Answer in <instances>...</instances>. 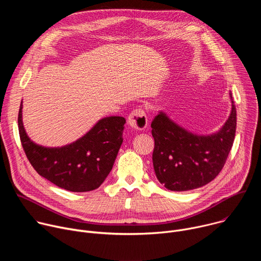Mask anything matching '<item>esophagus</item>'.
<instances>
[{
    "instance_id": "obj_1",
    "label": "esophagus",
    "mask_w": 261,
    "mask_h": 261,
    "mask_svg": "<svg viewBox=\"0 0 261 261\" xmlns=\"http://www.w3.org/2000/svg\"><path fill=\"white\" fill-rule=\"evenodd\" d=\"M128 125L135 130H143L147 126V117L142 108L131 111L128 117Z\"/></svg>"
}]
</instances>
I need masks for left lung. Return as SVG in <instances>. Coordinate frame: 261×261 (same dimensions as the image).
<instances>
[{
	"instance_id": "left-lung-1",
	"label": "left lung",
	"mask_w": 261,
	"mask_h": 261,
	"mask_svg": "<svg viewBox=\"0 0 261 261\" xmlns=\"http://www.w3.org/2000/svg\"><path fill=\"white\" fill-rule=\"evenodd\" d=\"M219 132L196 135L160 111L152 122L153 165L158 180L171 191H188L212 181L224 166L236 136L237 110Z\"/></svg>"
}]
</instances>
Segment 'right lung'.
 <instances>
[{"mask_svg":"<svg viewBox=\"0 0 261 261\" xmlns=\"http://www.w3.org/2000/svg\"><path fill=\"white\" fill-rule=\"evenodd\" d=\"M22 102L18 113L19 137L30 163L41 176L72 192L100 187L113 169L123 142L126 120L107 117L86 135L62 147H45L33 142L22 124Z\"/></svg>","mask_w":261,"mask_h":261,"instance_id":"right-lung-1","label":"right lung"}]
</instances>
